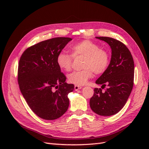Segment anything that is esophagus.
<instances>
[{
  "label": "esophagus",
  "instance_id": "obj_1",
  "mask_svg": "<svg viewBox=\"0 0 149 149\" xmlns=\"http://www.w3.org/2000/svg\"><path fill=\"white\" fill-rule=\"evenodd\" d=\"M82 87L79 85H76V84L74 85V89L76 90V91H77V90H78V89H80Z\"/></svg>",
  "mask_w": 149,
  "mask_h": 149
}]
</instances>
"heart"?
I'll return each mask as SVG.
<instances>
[{
  "instance_id": "b5f03b06",
  "label": "heart",
  "mask_w": 149,
  "mask_h": 149,
  "mask_svg": "<svg viewBox=\"0 0 149 149\" xmlns=\"http://www.w3.org/2000/svg\"><path fill=\"white\" fill-rule=\"evenodd\" d=\"M71 55L65 52L58 53L57 65L65 71L71 70L73 58L84 57L83 70L72 72L68 75L69 82L82 85L93 75L101 74L106 71L110 62V55L106 49L101 48L98 44L89 40H84L76 43L71 47Z\"/></svg>"
}]
</instances>
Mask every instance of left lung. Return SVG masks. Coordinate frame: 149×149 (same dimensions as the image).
<instances>
[{"mask_svg": "<svg viewBox=\"0 0 149 149\" xmlns=\"http://www.w3.org/2000/svg\"><path fill=\"white\" fill-rule=\"evenodd\" d=\"M109 45L112 49L110 64L96 81L101 88H94L89 104L93 112L104 116L114 115L125 104L134 85V62L131 53L119 40L107 37H96ZM106 86L105 91L102 89Z\"/></svg>", "mask_w": 149, "mask_h": 149, "instance_id": "left-lung-1", "label": "left lung"}]
</instances>
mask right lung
<instances>
[{"mask_svg": "<svg viewBox=\"0 0 149 149\" xmlns=\"http://www.w3.org/2000/svg\"><path fill=\"white\" fill-rule=\"evenodd\" d=\"M72 39L56 37L26 48L20 56L17 79L20 91L34 113L45 120L63 115L69 106L68 94L74 89L57 65L58 53Z\"/></svg>", "mask_w": 149, "mask_h": 149, "instance_id": "add662e5", "label": "right lung"}]
</instances>
